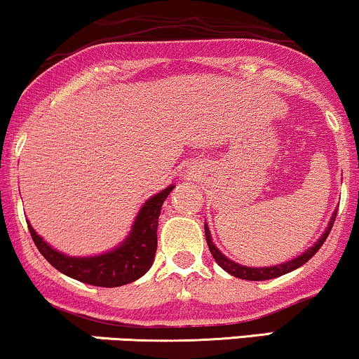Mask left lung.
Wrapping results in <instances>:
<instances>
[{"label":"left lung","instance_id":"left-lung-1","mask_svg":"<svg viewBox=\"0 0 359 359\" xmlns=\"http://www.w3.org/2000/svg\"><path fill=\"white\" fill-rule=\"evenodd\" d=\"M336 213H338V210L332 213V217H331L330 223H327L326 230H324V233L319 237V240L314 243L313 247L307 248L306 252H302V254L297 255L296 259L287 260V262L279 264V265H271V267H247V265H240L237 262H233V260H230L229 257L223 255L222 252L217 248V245L212 242V233H210V229H208V225H206V222H205V237H206V243H208V248H210V252H212L215 262L220 265L223 271L229 272L230 276L238 277V279H243V280H269V279H276V277L284 276V273L296 271V269L301 267V265H304L307 260H309L311 257H313L316 252L323 247V243L326 242L327 235H330V231L332 229V223H334V220H336Z\"/></svg>","mask_w":359,"mask_h":359}]
</instances>
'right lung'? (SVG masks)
<instances>
[{
    "label": "right lung",
    "instance_id": "1",
    "mask_svg": "<svg viewBox=\"0 0 359 359\" xmlns=\"http://www.w3.org/2000/svg\"><path fill=\"white\" fill-rule=\"evenodd\" d=\"M172 188L175 184H170L154 196L147 198L146 203L139 210L128 237L105 254L70 257L48 245L29 223L28 230L40 254L58 272L97 287H119L137 280L153 265L156 248H158V220L161 215V206Z\"/></svg>",
    "mask_w": 359,
    "mask_h": 359
}]
</instances>
